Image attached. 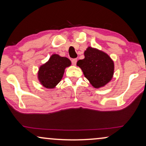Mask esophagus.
Segmentation results:
<instances>
[{"label": "esophagus", "instance_id": "1", "mask_svg": "<svg viewBox=\"0 0 146 146\" xmlns=\"http://www.w3.org/2000/svg\"><path fill=\"white\" fill-rule=\"evenodd\" d=\"M76 62H77V59L76 58H74L72 60V64L74 66H76Z\"/></svg>", "mask_w": 146, "mask_h": 146}]
</instances>
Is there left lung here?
Returning <instances> with one entry per match:
<instances>
[{"label":"left lung","mask_w":146,"mask_h":146,"mask_svg":"<svg viewBox=\"0 0 146 146\" xmlns=\"http://www.w3.org/2000/svg\"><path fill=\"white\" fill-rule=\"evenodd\" d=\"M77 66L95 88L104 87L112 79L114 63L104 52L88 47L84 52V58L77 62Z\"/></svg>","instance_id":"obj_1"}]
</instances>
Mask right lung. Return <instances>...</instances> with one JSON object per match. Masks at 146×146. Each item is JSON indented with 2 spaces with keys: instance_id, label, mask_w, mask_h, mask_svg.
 Listing matches in <instances>:
<instances>
[{
  "instance_id": "right-lung-1",
  "label": "right lung",
  "mask_w": 146,
  "mask_h": 146,
  "mask_svg": "<svg viewBox=\"0 0 146 146\" xmlns=\"http://www.w3.org/2000/svg\"><path fill=\"white\" fill-rule=\"evenodd\" d=\"M70 65L71 61L68 58L54 54L39 68L38 79L40 83L46 88H54L62 78L66 68Z\"/></svg>"
}]
</instances>
